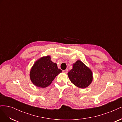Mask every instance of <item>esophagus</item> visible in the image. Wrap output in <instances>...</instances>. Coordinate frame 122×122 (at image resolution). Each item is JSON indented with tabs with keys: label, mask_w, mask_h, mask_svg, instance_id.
Instances as JSON below:
<instances>
[{
	"label": "esophagus",
	"mask_w": 122,
	"mask_h": 122,
	"mask_svg": "<svg viewBox=\"0 0 122 122\" xmlns=\"http://www.w3.org/2000/svg\"><path fill=\"white\" fill-rule=\"evenodd\" d=\"M63 72L65 73H67L68 72V70L67 69L64 70H63Z\"/></svg>",
	"instance_id": "obj_1"
}]
</instances>
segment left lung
Listing matches in <instances>:
<instances>
[{
    "label": "left lung",
    "mask_w": 122,
    "mask_h": 122,
    "mask_svg": "<svg viewBox=\"0 0 122 122\" xmlns=\"http://www.w3.org/2000/svg\"><path fill=\"white\" fill-rule=\"evenodd\" d=\"M68 75L71 82L81 88L88 87L93 79L91 70L80 60L73 64V69L70 70Z\"/></svg>",
    "instance_id": "1"
}]
</instances>
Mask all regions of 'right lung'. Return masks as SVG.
Wrapping results in <instances>:
<instances>
[{"label":"right lung","instance_id":"obj_1","mask_svg":"<svg viewBox=\"0 0 122 122\" xmlns=\"http://www.w3.org/2000/svg\"><path fill=\"white\" fill-rule=\"evenodd\" d=\"M62 72L56 63L51 61L49 55L36 61L30 72V78L35 86L45 88L52 83L57 75Z\"/></svg>","mask_w":122,"mask_h":122}]
</instances>
